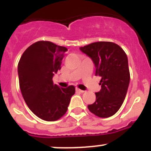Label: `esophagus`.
I'll return each instance as SVG.
<instances>
[{"instance_id":"34e87169","label":"esophagus","mask_w":151,"mask_h":151,"mask_svg":"<svg viewBox=\"0 0 151 151\" xmlns=\"http://www.w3.org/2000/svg\"><path fill=\"white\" fill-rule=\"evenodd\" d=\"M76 91H78V92H80V93H84V92H85V91L81 90V89L78 88H76Z\"/></svg>"}]
</instances>
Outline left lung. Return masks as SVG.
I'll return each mask as SVG.
<instances>
[{
	"label": "left lung",
	"mask_w": 151,
	"mask_h": 151,
	"mask_svg": "<svg viewBox=\"0 0 151 151\" xmlns=\"http://www.w3.org/2000/svg\"><path fill=\"white\" fill-rule=\"evenodd\" d=\"M95 65V76H101V89L96 101L88 108L94 115L107 118L114 115L126 96L129 81L127 55L120 46L110 41H98L81 47Z\"/></svg>",
	"instance_id": "1"
}]
</instances>
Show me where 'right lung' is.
I'll return each instance as SVG.
<instances>
[{"label":"right lung","mask_w":151,"mask_h":151,"mask_svg":"<svg viewBox=\"0 0 151 151\" xmlns=\"http://www.w3.org/2000/svg\"><path fill=\"white\" fill-rule=\"evenodd\" d=\"M68 49L47 41L29 46L18 63L19 82L22 97L31 111L48 122L60 119L66 113L76 89L73 85L60 88L53 82L60 69Z\"/></svg>","instance_id":"right-lung-1"}]
</instances>
